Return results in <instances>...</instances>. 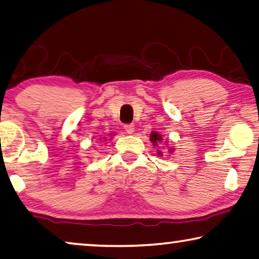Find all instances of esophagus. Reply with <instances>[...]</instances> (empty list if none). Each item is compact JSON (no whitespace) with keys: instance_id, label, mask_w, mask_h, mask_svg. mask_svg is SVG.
<instances>
[{"instance_id":"34e87169","label":"esophagus","mask_w":259,"mask_h":259,"mask_svg":"<svg viewBox=\"0 0 259 259\" xmlns=\"http://www.w3.org/2000/svg\"><path fill=\"white\" fill-rule=\"evenodd\" d=\"M124 129H125V133L131 135L135 131V125L134 124H125L124 125Z\"/></svg>"}]
</instances>
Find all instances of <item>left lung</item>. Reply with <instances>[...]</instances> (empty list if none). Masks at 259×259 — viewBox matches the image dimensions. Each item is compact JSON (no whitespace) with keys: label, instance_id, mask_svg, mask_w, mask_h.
Instances as JSON below:
<instances>
[{"label":"left lung","instance_id":"obj_1","mask_svg":"<svg viewBox=\"0 0 259 259\" xmlns=\"http://www.w3.org/2000/svg\"><path fill=\"white\" fill-rule=\"evenodd\" d=\"M150 141L152 142L153 145H157V143L161 141L160 135L157 134V133H151V135H150ZM158 153L161 154V152H158Z\"/></svg>","mask_w":259,"mask_h":259}]
</instances>
